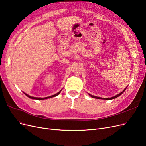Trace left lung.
I'll return each mask as SVG.
<instances>
[{
	"label": "left lung",
	"mask_w": 146,
	"mask_h": 146,
	"mask_svg": "<svg viewBox=\"0 0 146 146\" xmlns=\"http://www.w3.org/2000/svg\"><path fill=\"white\" fill-rule=\"evenodd\" d=\"M126 88L122 92H121L120 94H117V95H116V96H114V97H112V98H99V97H97V96H93V95H91V94H89L91 98H95V99H105V100H111V99H115V98H117V97H118L119 96H120L121 94H123V93H124V91H125V90H126Z\"/></svg>",
	"instance_id": "8db88e82"
}]
</instances>
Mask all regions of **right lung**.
Segmentation results:
<instances>
[{
    "label": "right lung",
    "instance_id": "1",
    "mask_svg": "<svg viewBox=\"0 0 146 146\" xmlns=\"http://www.w3.org/2000/svg\"><path fill=\"white\" fill-rule=\"evenodd\" d=\"M61 91H59V92H58V93H56V94H55L52 95V96H51L46 97V98H34V97H32V96H29L28 94H26V93H25V94L26 96H28V98H31V99H36V100H44V99H48V98H53V97H55V96H58L59 93H60Z\"/></svg>",
    "mask_w": 146,
    "mask_h": 146
}]
</instances>
